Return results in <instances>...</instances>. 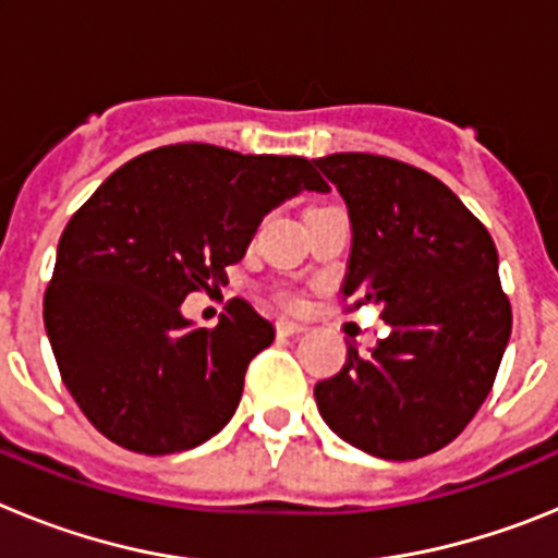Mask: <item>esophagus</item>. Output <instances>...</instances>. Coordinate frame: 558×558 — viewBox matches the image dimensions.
Returning <instances> with one entry per match:
<instances>
[{
  "instance_id": "obj_1",
  "label": "esophagus",
  "mask_w": 558,
  "mask_h": 558,
  "mask_svg": "<svg viewBox=\"0 0 558 558\" xmlns=\"http://www.w3.org/2000/svg\"><path fill=\"white\" fill-rule=\"evenodd\" d=\"M304 324H295V322H288V318H282V322H276V332L279 335H302L304 332Z\"/></svg>"
}]
</instances>
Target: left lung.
<instances>
[{
	"mask_svg": "<svg viewBox=\"0 0 558 558\" xmlns=\"http://www.w3.org/2000/svg\"><path fill=\"white\" fill-rule=\"evenodd\" d=\"M352 223L343 299L383 307L391 327L368 354L349 347L315 386L324 422L347 445L411 461L441 450L489 397L511 335L495 240L425 170L372 153L313 159Z\"/></svg>",
	"mask_w": 558,
	"mask_h": 558,
	"instance_id": "1",
	"label": "left lung"
}]
</instances>
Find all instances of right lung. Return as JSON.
<instances>
[{"label": "right lung", "instance_id": "1", "mask_svg": "<svg viewBox=\"0 0 558 558\" xmlns=\"http://www.w3.org/2000/svg\"><path fill=\"white\" fill-rule=\"evenodd\" d=\"M304 190L329 184L302 156L190 142L131 159L72 215L44 327L63 386L113 445L170 456L229 425L274 324L234 299L204 329L181 304L226 282L265 215Z\"/></svg>", "mask_w": 558, "mask_h": 558}]
</instances>
